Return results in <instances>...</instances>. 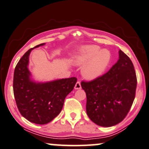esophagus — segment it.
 Listing matches in <instances>:
<instances>
[{
  "label": "esophagus",
  "instance_id": "esophagus-1",
  "mask_svg": "<svg viewBox=\"0 0 149 149\" xmlns=\"http://www.w3.org/2000/svg\"><path fill=\"white\" fill-rule=\"evenodd\" d=\"M75 89H80L81 88H82V86H81V84H80V82H79V81H78V82H76V85H75Z\"/></svg>",
  "mask_w": 149,
  "mask_h": 149
}]
</instances>
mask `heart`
<instances>
[{
	"label": "heart",
	"mask_w": 149,
	"mask_h": 149,
	"mask_svg": "<svg viewBox=\"0 0 149 149\" xmlns=\"http://www.w3.org/2000/svg\"><path fill=\"white\" fill-rule=\"evenodd\" d=\"M110 52L108 49L100 50L97 45H86L81 48L74 62L78 65L88 62L83 67L82 74L85 78L94 79L102 74L110 63Z\"/></svg>",
	"instance_id": "b5f03b06"
}]
</instances>
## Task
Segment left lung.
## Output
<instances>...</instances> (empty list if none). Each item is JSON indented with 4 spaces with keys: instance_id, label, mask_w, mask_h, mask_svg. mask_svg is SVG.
Returning a JSON list of instances; mask_svg holds the SVG:
<instances>
[{
    "instance_id": "8db88e82",
    "label": "left lung",
    "mask_w": 149,
    "mask_h": 149,
    "mask_svg": "<svg viewBox=\"0 0 149 149\" xmlns=\"http://www.w3.org/2000/svg\"><path fill=\"white\" fill-rule=\"evenodd\" d=\"M86 95V113L95 124L111 127L126 117L136 96L137 78L127 55L119 50V59L108 72L94 80L82 81Z\"/></svg>"
}]
</instances>
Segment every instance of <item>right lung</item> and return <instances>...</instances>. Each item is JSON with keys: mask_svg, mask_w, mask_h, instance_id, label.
<instances>
[{"mask_svg": "<svg viewBox=\"0 0 149 149\" xmlns=\"http://www.w3.org/2000/svg\"><path fill=\"white\" fill-rule=\"evenodd\" d=\"M35 47L29 49L15 66L13 94L22 116L33 123L44 125L52 121L61 112L65 99L74 88L77 78L72 77L47 83L31 81L28 64L30 53Z\"/></svg>", "mask_w": 149, "mask_h": 149, "instance_id": "1", "label": "right lung"}]
</instances>
